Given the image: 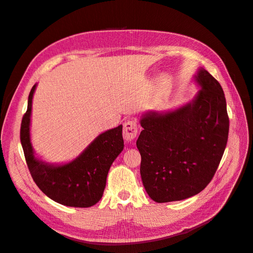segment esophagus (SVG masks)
Returning a JSON list of instances; mask_svg holds the SVG:
<instances>
[{
	"mask_svg": "<svg viewBox=\"0 0 253 253\" xmlns=\"http://www.w3.org/2000/svg\"><path fill=\"white\" fill-rule=\"evenodd\" d=\"M124 137L126 141H132L136 138L137 132H138V128H137V124L135 120H127L125 122L124 126Z\"/></svg>",
	"mask_w": 253,
	"mask_h": 253,
	"instance_id": "1",
	"label": "esophagus"
}]
</instances>
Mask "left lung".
<instances>
[{
  "mask_svg": "<svg viewBox=\"0 0 253 253\" xmlns=\"http://www.w3.org/2000/svg\"><path fill=\"white\" fill-rule=\"evenodd\" d=\"M200 86L180 108L144 113L136 141L143 187L156 203L182 201L203 191L215 174L228 140L226 98L218 81L198 68Z\"/></svg>",
  "mask_w": 253,
  "mask_h": 253,
  "instance_id": "obj_1",
  "label": "left lung"
}]
</instances>
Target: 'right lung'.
<instances>
[{"label":"right lung","instance_id":"right-lung-1","mask_svg":"<svg viewBox=\"0 0 253 253\" xmlns=\"http://www.w3.org/2000/svg\"><path fill=\"white\" fill-rule=\"evenodd\" d=\"M37 84L28 96L20 138L32 177L42 192L61 205L88 208L101 200L114 160L124 150L122 126L108 129L91 141L72 162L55 165L39 159L30 141V116Z\"/></svg>","mask_w":253,"mask_h":253}]
</instances>
